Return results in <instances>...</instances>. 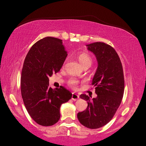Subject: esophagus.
I'll return each instance as SVG.
<instances>
[{
  "instance_id": "esophagus-1",
  "label": "esophagus",
  "mask_w": 146,
  "mask_h": 146,
  "mask_svg": "<svg viewBox=\"0 0 146 146\" xmlns=\"http://www.w3.org/2000/svg\"><path fill=\"white\" fill-rule=\"evenodd\" d=\"M78 98H79V96L78 95L76 94L72 93V100L76 101V100H77Z\"/></svg>"
}]
</instances>
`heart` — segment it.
<instances>
[{
	"mask_svg": "<svg viewBox=\"0 0 146 146\" xmlns=\"http://www.w3.org/2000/svg\"><path fill=\"white\" fill-rule=\"evenodd\" d=\"M77 59L84 68H90L92 64L93 59L91 56L86 52H80L76 56ZM79 81L75 78H70L68 80V84L73 88H76Z\"/></svg>",
	"mask_w": 146,
	"mask_h": 146,
	"instance_id": "1",
	"label": "heart"
}]
</instances>
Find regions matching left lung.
I'll use <instances>...</instances> for the list:
<instances>
[{
    "label": "left lung",
    "instance_id": "1",
    "mask_svg": "<svg viewBox=\"0 0 146 146\" xmlns=\"http://www.w3.org/2000/svg\"><path fill=\"white\" fill-rule=\"evenodd\" d=\"M86 46L94 54L98 64L92 83L97 97L90 100L88 96L80 95L81 98L87 101L88 107L78 113L77 117L85 127L97 129L113 118L120 105L124 92V77L119 56L111 46L100 42Z\"/></svg>",
    "mask_w": 146,
    "mask_h": 146
}]
</instances>
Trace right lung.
I'll return each instance as SVG.
<instances>
[{"mask_svg": "<svg viewBox=\"0 0 146 146\" xmlns=\"http://www.w3.org/2000/svg\"><path fill=\"white\" fill-rule=\"evenodd\" d=\"M68 55L62 40L45 37L36 42L23 64L21 90L31 117L39 125H52L60 117V108L72 98L64 87H49V76L60 70Z\"/></svg>", "mask_w": 146, "mask_h": 146, "instance_id": "obj_1", "label": "right lung"}]
</instances>
